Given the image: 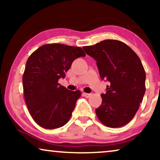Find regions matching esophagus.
Here are the masks:
<instances>
[{
	"instance_id": "1",
	"label": "esophagus",
	"mask_w": 160,
	"mask_h": 160,
	"mask_svg": "<svg viewBox=\"0 0 160 160\" xmlns=\"http://www.w3.org/2000/svg\"><path fill=\"white\" fill-rule=\"evenodd\" d=\"M83 96H84V97H86V98H89L91 96V94H89V93H86V92H83Z\"/></svg>"
}]
</instances>
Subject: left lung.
<instances>
[{"label":"left lung","instance_id":"left-lung-1","mask_svg":"<svg viewBox=\"0 0 160 160\" xmlns=\"http://www.w3.org/2000/svg\"><path fill=\"white\" fill-rule=\"evenodd\" d=\"M83 49L97 61L100 78L110 82L96 115L108 128L125 125L135 117L145 94L146 73L141 60L117 40H104Z\"/></svg>","mask_w":160,"mask_h":160}]
</instances>
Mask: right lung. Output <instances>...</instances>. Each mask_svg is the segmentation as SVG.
<instances>
[{
    "mask_svg": "<svg viewBox=\"0 0 160 160\" xmlns=\"http://www.w3.org/2000/svg\"><path fill=\"white\" fill-rule=\"evenodd\" d=\"M82 48L60 43L41 46L30 54L23 73L24 96L32 119L45 129L64 126L72 115L81 91L61 86L75 59L85 57Z\"/></svg>",
    "mask_w": 160,
    "mask_h": 160,
    "instance_id": "1",
    "label": "right lung"
}]
</instances>
